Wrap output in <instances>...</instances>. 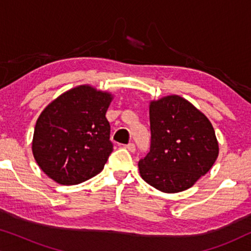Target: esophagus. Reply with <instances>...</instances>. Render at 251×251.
Listing matches in <instances>:
<instances>
[{
  "label": "esophagus",
  "mask_w": 251,
  "mask_h": 251,
  "mask_svg": "<svg viewBox=\"0 0 251 251\" xmlns=\"http://www.w3.org/2000/svg\"><path fill=\"white\" fill-rule=\"evenodd\" d=\"M126 149L128 150L129 152H135L136 146H135V144H133V143H129L128 145H126Z\"/></svg>",
  "instance_id": "obj_1"
}]
</instances>
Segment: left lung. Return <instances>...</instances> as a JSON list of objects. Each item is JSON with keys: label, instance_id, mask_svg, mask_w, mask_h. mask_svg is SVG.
I'll return each instance as SVG.
<instances>
[{"label": "left lung", "instance_id": "left-lung-1", "mask_svg": "<svg viewBox=\"0 0 251 251\" xmlns=\"http://www.w3.org/2000/svg\"><path fill=\"white\" fill-rule=\"evenodd\" d=\"M151 150L138 162L151 186L178 193L193 186L214 166L218 142L207 116L177 95L150 104Z\"/></svg>", "mask_w": 251, "mask_h": 251}]
</instances>
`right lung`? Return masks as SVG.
<instances>
[{
	"mask_svg": "<svg viewBox=\"0 0 251 251\" xmlns=\"http://www.w3.org/2000/svg\"><path fill=\"white\" fill-rule=\"evenodd\" d=\"M113 96L78 85L50 102L34 129L32 151L44 174L61 185H76L104 169L113 144L106 112Z\"/></svg>",
	"mask_w": 251,
	"mask_h": 251,
	"instance_id": "right-lung-1",
	"label": "right lung"
}]
</instances>
